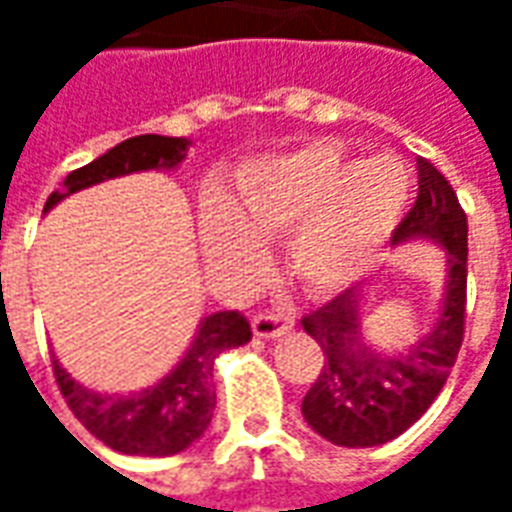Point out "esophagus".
<instances>
[{
    "label": "esophagus",
    "instance_id": "1",
    "mask_svg": "<svg viewBox=\"0 0 512 512\" xmlns=\"http://www.w3.org/2000/svg\"><path fill=\"white\" fill-rule=\"evenodd\" d=\"M252 329H255L257 337H266V340L268 337H282V334L293 329V315L279 310L257 312L252 318Z\"/></svg>",
    "mask_w": 512,
    "mask_h": 512
}]
</instances>
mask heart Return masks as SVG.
Instances as JSON below:
<instances>
[{
    "label": "heart",
    "mask_w": 512,
    "mask_h": 512,
    "mask_svg": "<svg viewBox=\"0 0 512 512\" xmlns=\"http://www.w3.org/2000/svg\"><path fill=\"white\" fill-rule=\"evenodd\" d=\"M411 175L395 156L356 161L332 145H310L263 161L238 186L249 227L293 233L290 266L315 290H337L365 271L406 208ZM208 235L227 255H249L255 241L227 205L208 211Z\"/></svg>",
    "instance_id": "1"
}]
</instances>
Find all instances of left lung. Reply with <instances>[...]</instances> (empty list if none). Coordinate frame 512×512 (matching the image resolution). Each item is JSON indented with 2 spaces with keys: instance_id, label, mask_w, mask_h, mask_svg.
<instances>
[{
  "instance_id": "obj_1",
  "label": "left lung",
  "mask_w": 512,
  "mask_h": 512,
  "mask_svg": "<svg viewBox=\"0 0 512 512\" xmlns=\"http://www.w3.org/2000/svg\"><path fill=\"white\" fill-rule=\"evenodd\" d=\"M466 211L439 169L417 158V200L392 241L428 235L450 252V285L433 332L408 354H376L359 337L356 288L343 290L301 318L323 351V367L301 414L315 433L340 447H376L417 422L447 384L466 329Z\"/></svg>"
}]
</instances>
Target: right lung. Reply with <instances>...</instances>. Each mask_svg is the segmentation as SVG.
Returning a JSON list of instances; mask_svg holds the SVG:
<instances>
[{"label": "right lung", "mask_w": 512, "mask_h": 512, "mask_svg": "<svg viewBox=\"0 0 512 512\" xmlns=\"http://www.w3.org/2000/svg\"><path fill=\"white\" fill-rule=\"evenodd\" d=\"M189 139L183 136L142 134L112 147L90 164L73 169L62 180L60 191H51L46 200L49 211L68 194L101 180L139 172V169H172L186 158ZM252 340L249 321L238 310L216 312L202 321L200 332L191 343L189 354L180 365L161 378L156 386L136 395H98L87 386L76 384L57 359L51 362L54 378L73 417L101 439L106 447L126 455H175L200 439L211 425L216 392H213V359Z\"/></svg>", "instance_id": "right-lung-1"}]
</instances>
